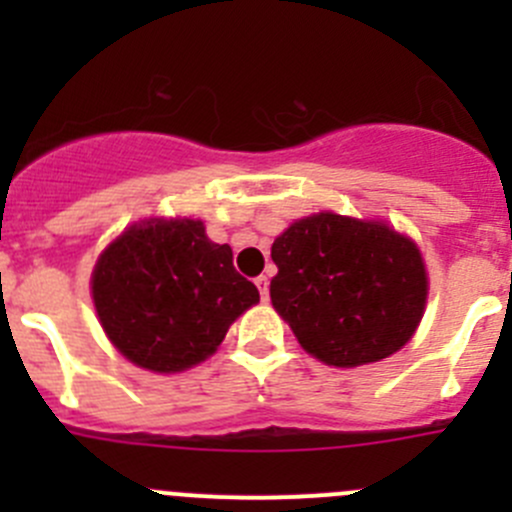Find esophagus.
<instances>
[{"mask_svg": "<svg viewBox=\"0 0 512 512\" xmlns=\"http://www.w3.org/2000/svg\"><path fill=\"white\" fill-rule=\"evenodd\" d=\"M255 285H257V289H260V294H262V299H265L267 302V297H270V280H267L265 275H260L255 280Z\"/></svg>", "mask_w": 512, "mask_h": 512, "instance_id": "34e87169", "label": "esophagus"}]
</instances>
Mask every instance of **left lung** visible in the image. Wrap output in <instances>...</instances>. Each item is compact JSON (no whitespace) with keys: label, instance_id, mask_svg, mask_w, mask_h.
<instances>
[{"label":"left lung","instance_id":"obj_1","mask_svg":"<svg viewBox=\"0 0 512 512\" xmlns=\"http://www.w3.org/2000/svg\"><path fill=\"white\" fill-rule=\"evenodd\" d=\"M272 307L329 366L381 361L414 337L428 297L416 242L379 220L317 213L272 242Z\"/></svg>","mask_w":512,"mask_h":512}]
</instances>
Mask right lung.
Instances as JSON below:
<instances>
[{"instance_id":"obj_1","label":"right lung","mask_w":512,"mask_h":512,"mask_svg":"<svg viewBox=\"0 0 512 512\" xmlns=\"http://www.w3.org/2000/svg\"><path fill=\"white\" fill-rule=\"evenodd\" d=\"M91 297L101 327L128 361L175 374L215 354L230 324L260 302L232 265L230 245L190 218H151L98 257Z\"/></svg>"}]
</instances>
